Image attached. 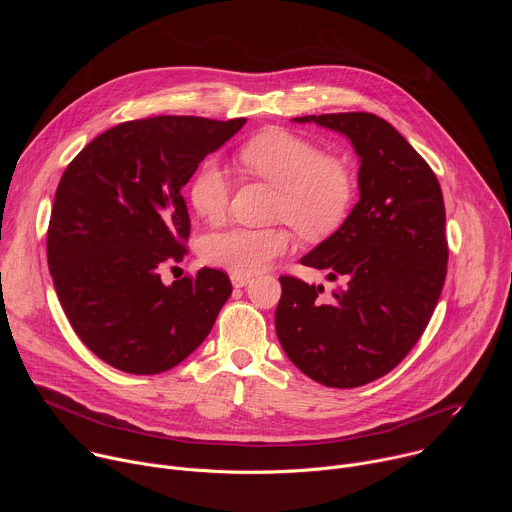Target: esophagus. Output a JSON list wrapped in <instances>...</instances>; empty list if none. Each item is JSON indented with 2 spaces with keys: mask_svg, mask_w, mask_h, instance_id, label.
Returning <instances> with one entry per match:
<instances>
[{
  "mask_svg": "<svg viewBox=\"0 0 512 512\" xmlns=\"http://www.w3.org/2000/svg\"><path fill=\"white\" fill-rule=\"evenodd\" d=\"M231 281H233V285H235V287H245V285L251 281V277H249V275L233 273V275H231Z\"/></svg>",
  "mask_w": 512,
  "mask_h": 512,
  "instance_id": "obj_1",
  "label": "esophagus"
}]
</instances>
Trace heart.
I'll list each match as a JSON object with an SVG mask.
<instances>
[{"label": "heart", "instance_id": "heart-1", "mask_svg": "<svg viewBox=\"0 0 512 512\" xmlns=\"http://www.w3.org/2000/svg\"><path fill=\"white\" fill-rule=\"evenodd\" d=\"M245 172L277 186L273 214L294 225L304 237L318 239L336 231L354 200L356 182L346 162L324 156L312 139L285 129H267L239 150ZM190 204L208 223H221L231 202V184L223 168L202 164L190 182ZM294 247L287 225L267 229L235 227L208 235L200 255L212 265L239 275L265 269Z\"/></svg>", "mask_w": 512, "mask_h": 512}]
</instances>
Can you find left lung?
Wrapping results in <instances>:
<instances>
[{"instance_id":"obj_1","label":"left lung","mask_w":512,"mask_h":512,"mask_svg":"<svg viewBox=\"0 0 512 512\" xmlns=\"http://www.w3.org/2000/svg\"><path fill=\"white\" fill-rule=\"evenodd\" d=\"M344 133L360 158V200L302 265L338 281L281 275L275 332L296 367L320 385L373 383L409 354L429 324L448 273L440 182L409 141L373 113L296 117Z\"/></svg>"}]
</instances>
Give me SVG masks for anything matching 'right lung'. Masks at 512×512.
Segmentation results:
<instances>
[{"instance_id": "add662e5", "label": "right lung", "mask_w": 512, "mask_h": 512, "mask_svg": "<svg viewBox=\"0 0 512 512\" xmlns=\"http://www.w3.org/2000/svg\"><path fill=\"white\" fill-rule=\"evenodd\" d=\"M245 121H125L66 166L46 235L48 269L72 330L111 367L131 375L174 369L229 300L225 271L202 267L172 285L160 273L188 255L182 186Z\"/></svg>"}]
</instances>
